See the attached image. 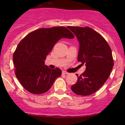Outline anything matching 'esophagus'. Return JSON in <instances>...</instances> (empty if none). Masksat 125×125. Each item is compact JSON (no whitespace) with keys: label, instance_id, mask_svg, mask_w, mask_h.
<instances>
[{"label":"esophagus","instance_id":"34e87169","mask_svg":"<svg viewBox=\"0 0 125 125\" xmlns=\"http://www.w3.org/2000/svg\"><path fill=\"white\" fill-rule=\"evenodd\" d=\"M62 74H68V73L66 72V71H62Z\"/></svg>","mask_w":125,"mask_h":125}]
</instances>
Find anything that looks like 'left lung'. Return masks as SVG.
Listing matches in <instances>:
<instances>
[{"label": "left lung", "mask_w": 125, "mask_h": 125, "mask_svg": "<svg viewBox=\"0 0 125 125\" xmlns=\"http://www.w3.org/2000/svg\"><path fill=\"white\" fill-rule=\"evenodd\" d=\"M68 28L79 42L78 61L86 66L82 74H76L78 81L71 89L78 95H90L102 86L111 73L114 66L111 48L105 39L90 27Z\"/></svg>", "instance_id": "1"}]
</instances>
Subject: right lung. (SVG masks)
I'll use <instances>...</instances> for the list:
<instances>
[{
	"label": "right lung",
	"instance_id": "1",
	"mask_svg": "<svg viewBox=\"0 0 125 125\" xmlns=\"http://www.w3.org/2000/svg\"><path fill=\"white\" fill-rule=\"evenodd\" d=\"M64 27L41 28L29 33L17 46L13 55L15 76L23 87L36 94L47 92L56 78L59 68L50 69L44 61L56 42L62 38L73 39Z\"/></svg>",
	"mask_w": 125,
	"mask_h": 125
}]
</instances>
